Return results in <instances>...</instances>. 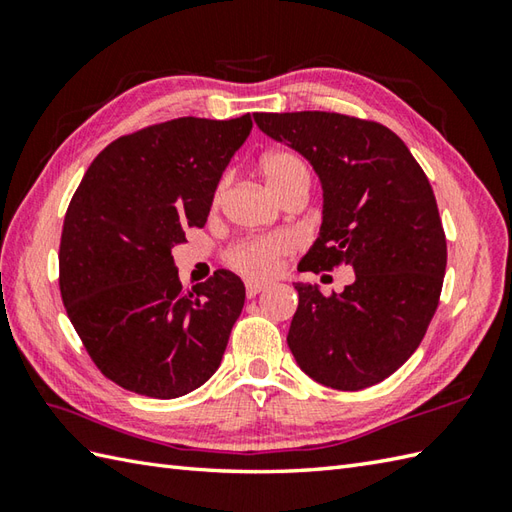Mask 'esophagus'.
Wrapping results in <instances>:
<instances>
[{"label": "esophagus", "mask_w": 512, "mask_h": 512, "mask_svg": "<svg viewBox=\"0 0 512 512\" xmlns=\"http://www.w3.org/2000/svg\"><path fill=\"white\" fill-rule=\"evenodd\" d=\"M262 290H266V284H259V281H246V295L248 297H257Z\"/></svg>", "instance_id": "obj_1"}]
</instances>
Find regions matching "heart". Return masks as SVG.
Segmentation results:
<instances>
[{"mask_svg":"<svg viewBox=\"0 0 512 512\" xmlns=\"http://www.w3.org/2000/svg\"><path fill=\"white\" fill-rule=\"evenodd\" d=\"M259 173H262L268 189L279 200H284L290 193H308L310 189V167L297 151L290 149H273L259 158ZM224 193V182L215 187L213 202L217 204ZM292 250L290 239L284 235H268L242 239L235 246L228 248L226 262L231 268L253 279H266L277 270L279 259L286 257Z\"/></svg>","mask_w":512,"mask_h":512,"instance_id":"heart-1","label":"heart"}]
</instances>
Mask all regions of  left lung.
<instances>
[{"instance_id":"left-lung-1","label":"left lung","mask_w":512,"mask_h":512,"mask_svg":"<svg viewBox=\"0 0 512 512\" xmlns=\"http://www.w3.org/2000/svg\"><path fill=\"white\" fill-rule=\"evenodd\" d=\"M255 123L299 151L321 180V233L299 268L354 270L339 295L295 284L290 352L325 387H372L418 350L440 301L447 237L429 178L407 145L374 121L288 112L255 114Z\"/></svg>"}]
</instances>
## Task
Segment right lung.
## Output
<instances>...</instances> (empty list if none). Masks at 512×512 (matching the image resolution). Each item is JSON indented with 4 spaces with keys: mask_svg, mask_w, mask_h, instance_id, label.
<instances>
[{
    "mask_svg": "<svg viewBox=\"0 0 512 512\" xmlns=\"http://www.w3.org/2000/svg\"><path fill=\"white\" fill-rule=\"evenodd\" d=\"M253 118L184 116L121 136L94 158L63 220L59 288L103 376L178 398L220 367L244 308L242 279L217 273L184 292L171 248L202 228L217 182Z\"/></svg>",
    "mask_w": 512,
    "mask_h": 512,
    "instance_id": "obj_1",
    "label": "right lung"
}]
</instances>
